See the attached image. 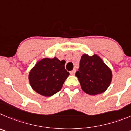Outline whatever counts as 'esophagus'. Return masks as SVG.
I'll return each mask as SVG.
<instances>
[{"instance_id": "obj_1", "label": "esophagus", "mask_w": 131, "mask_h": 131, "mask_svg": "<svg viewBox=\"0 0 131 131\" xmlns=\"http://www.w3.org/2000/svg\"><path fill=\"white\" fill-rule=\"evenodd\" d=\"M75 73H76V69H74V70H72V71L70 72V74H71V75H74Z\"/></svg>"}]
</instances>
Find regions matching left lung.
I'll return each mask as SVG.
<instances>
[{"label":"left lung","instance_id":"8db88e82","mask_svg":"<svg viewBox=\"0 0 131 131\" xmlns=\"http://www.w3.org/2000/svg\"><path fill=\"white\" fill-rule=\"evenodd\" d=\"M82 89L88 95H96L105 91L112 80V72L108 66L96 54H83L80 68L76 72Z\"/></svg>","mask_w":131,"mask_h":131}]
</instances>
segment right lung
Here are the masks:
<instances>
[{"label":"right lung","instance_id":"right-lung-1","mask_svg":"<svg viewBox=\"0 0 131 131\" xmlns=\"http://www.w3.org/2000/svg\"><path fill=\"white\" fill-rule=\"evenodd\" d=\"M64 64V60L59 61L56 57L38 61L29 74L33 90L44 96H51L59 91L69 75Z\"/></svg>","mask_w":131,"mask_h":131}]
</instances>
